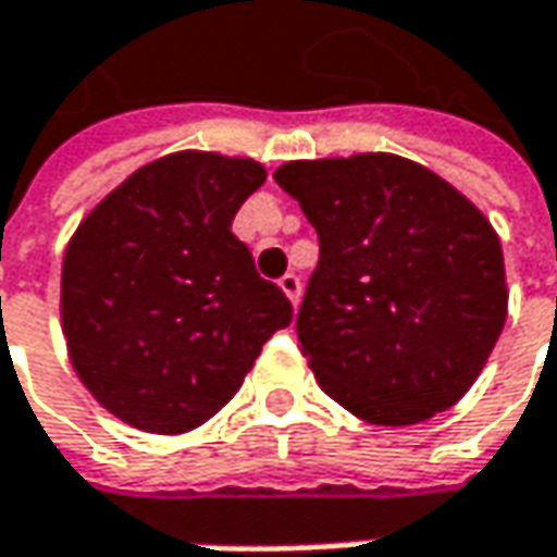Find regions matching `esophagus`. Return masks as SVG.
Wrapping results in <instances>:
<instances>
[{
  "instance_id": "obj_1",
  "label": "esophagus",
  "mask_w": 557,
  "mask_h": 557,
  "mask_svg": "<svg viewBox=\"0 0 557 557\" xmlns=\"http://www.w3.org/2000/svg\"><path fill=\"white\" fill-rule=\"evenodd\" d=\"M278 288L288 294L292 304L297 307V300H300V275H297V272H285V275L278 278Z\"/></svg>"
}]
</instances>
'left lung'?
I'll list each match as a JSON object with an SVG mask.
<instances>
[{
  "label": "left lung",
  "mask_w": 557,
  "mask_h": 557,
  "mask_svg": "<svg viewBox=\"0 0 557 557\" xmlns=\"http://www.w3.org/2000/svg\"><path fill=\"white\" fill-rule=\"evenodd\" d=\"M272 178L320 237L297 342L322 388L375 426L448 410L508 317L505 257L486 215L392 153L285 162Z\"/></svg>",
  "instance_id": "left-lung-1"
}]
</instances>
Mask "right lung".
Wrapping results in <instances>:
<instances>
[{"label":"right lung","instance_id":"add662e5","mask_svg":"<svg viewBox=\"0 0 557 557\" xmlns=\"http://www.w3.org/2000/svg\"><path fill=\"white\" fill-rule=\"evenodd\" d=\"M263 182L253 159L162 156L74 232L62 329L81 382L119 420L159 435L207 423L292 322V300L232 232Z\"/></svg>","mask_w":557,"mask_h":557}]
</instances>
